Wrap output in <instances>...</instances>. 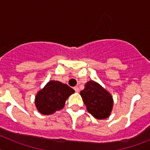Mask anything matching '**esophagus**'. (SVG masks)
<instances>
[{"label": "esophagus", "instance_id": "1", "mask_svg": "<svg viewBox=\"0 0 150 150\" xmlns=\"http://www.w3.org/2000/svg\"><path fill=\"white\" fill-rule=\"evenodd\" d=\"M74 91H75V92H79V87H78V86H75L74 88Z\"/></svg>", "mask_w": 150, "mask_h": 150}]
</instances>
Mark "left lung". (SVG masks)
I'll return each instance as SVG.
<instances>
[{
  "label": "left lung",
  "mask_w": 150,
  "mask_h": 150,
  "mask_svg": "<svg viewBox=\"0 0 150 150\" xmlns=\"http://www.w3.org/2000/svg\"><path fill=\"white\" fill-rule=\"evenodd\" d=\"M85 105L89 113L98 120H104L110 114L112 108V96L98 83L89 81L80 91Z\"/></svg>",
  "instance_id": "1"
}]
</instances>
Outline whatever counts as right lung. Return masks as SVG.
Masks as SVG:
<instances>
[{
  "instance_id": "1",
  "label": "right lung",
  "mask_w": 150,
  "mask_h": 150,
  "mask_svg": "<svg viewBox=\"0 0 150 150\" xmlns=\"http://www.w3.org/2000/svg\"><path fill=\"white\" fill-rule=\"evenodd\" d=\"M74 92V90L67 84L59 81H50L36 96V107L42 114H52L62 110L66 99Z\"/></svg>"
}]
</instances>
